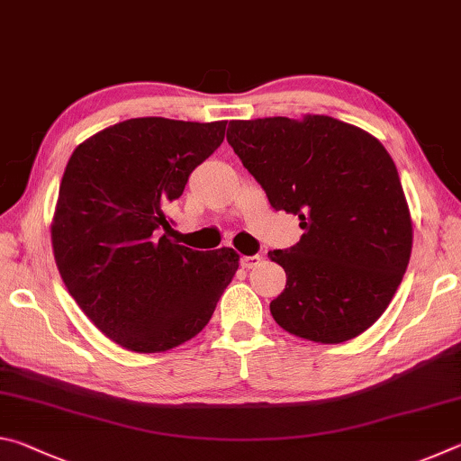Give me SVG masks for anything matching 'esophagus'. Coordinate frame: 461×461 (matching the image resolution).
I'll return each mask as SVG.
<instances>
[{
	"instance_id": "34e87169",
	"label": "esophagus",
	"mask_w": 461,
	"mask_h": 461,
	"mask_svg": "<svg viewBox=\"0 0 461 461\" xmlns=\"http://www.w3.org/2000/svg\"><path fill=\"white\" fill-rule=\"evenodd\" d=\"M240 262H241V267H244L246 270H249V268H256V267H260L262 258H260L258 254H256V256H244V258H241Z\"/></svg>"
}]
</instances>
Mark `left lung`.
Listing matches in <instances>:
<instances>
[{
	"label": "left lung",
	"instance_id": "obj_1",
	"mask_svg": "<svg viewBox=\"0 0 461 461\" xmlns=\"http://www.w3.org/2000/svg\"><path fill=\"white\" fill-rule=\"evenodd\" d=\"M228 142L276 212L305 230L270 260L286 286L270 303L285 331L319 343L364 333L409 267L412 223L396 167L368 131L330 115L233 120Z\"/></svg>",
	"mask_w": 461,
	"mask_h": 461
}]
</instances>
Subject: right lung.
Returning <instances> with one entry per match:
<instances>
[{
  "mask_svg": "<svg viewBox=\"0 0 461 461\" xmlns=\"http://www.w3.org/2000/svg\"><path fill=\"white\" fill-rule=\"evenodd\" d=\"M228 122L134 118L75 148L50 238L60 278L101 333L138 354L194 338L240 267L231 248L170 240L167 209L209 158Z\"/></svg>",
  "mask_w": 461,
  "mask_h": 461,
  "instance_id": "add662e5",
  "label": "right lung"
}]
</instances>
